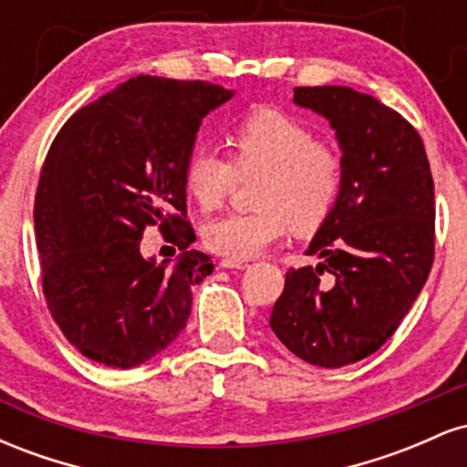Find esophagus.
Masks as SVG:
<instances>
[{
	"label": "esophagus",
	"instance_id": "obj_1",
	"mask_svg": "<svg viewBox=\"0 0 467 467\" xmlns=\"http://www.w3.org/2000/svg\"><path fill=\"white\" fill-rule=\"evenodd\" d=\"M219 265L226 267V270H244V267L248 265V261H245V259H230V256H228V259L219 261Z\"/></svg>",
	"mask_w": 467,
	"mask_h": 467
}]
</instances>
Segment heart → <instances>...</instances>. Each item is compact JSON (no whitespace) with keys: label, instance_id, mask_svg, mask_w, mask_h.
Here are the masks:
<instances>
[{"label":"heart","instance_id":"1","mask_svg":"<svg viewBox=\"0 0 467 467\" xmlns=\"http://www.w3.org/2000/svg\"><path fill=\"white\" fill-rule=\"evenodd\" d=\"M233 160L200 144L184 162V189L203 211L222 206L239 175L261 173L254 211L217 217L203 241L217 254L248 259L289 228L307 234L334 213L345 182L342 155L314 131L276 109L250 111L228 136Z\"/></svg>","mask_w":467,"mask_h":467}]
</instances>
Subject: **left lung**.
<instances>
[{"label": "left lung", "instance_id": "8db88e82", "mask_svg": "<svg viewBox=\"0 0 467 467\" xmlns=\"http://www.w3.org/2000/svg\"><path fill=\"white\" fill-rule=\"evenodd\" d=\"M294 103L323 114L342 149L337 203L309 244L320 259L285 275L270 316L301 360L337 368L395 334L435 259V184L415 127L351 88H294Z\"/></svg>", "mask_w": 467, "mask_h": 467}]
</instances>
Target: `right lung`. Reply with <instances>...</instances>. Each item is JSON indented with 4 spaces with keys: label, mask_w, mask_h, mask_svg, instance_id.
<instances>
[{
    "label": "right lung",
    "mask_w": 467,
    "mask_h": 467,
    "mask_svg": "<svg viewBox=\"0 0 467 467\" xmlns=\"http://www.w3.org/2000/svg\"><path fill=\"white\" fill-rule=\"evenodd\" d=\"M233 94L140 74L57 133L35 195L36 248L47 309L89 360L138 367L186 327L191 287L213 261L189 250L184 162L203 116ZM149 225L182 250L175 266L140 254Z\"/></svg>",
    "instance_id": "1"
}]
</instances>
